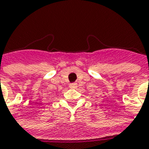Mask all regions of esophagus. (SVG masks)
I'll use <instances>...</instances> for the list:
<instances>
[{"mask_svg":"<svg viewBox=\"0 0 149 149\" xmlns=\"http://www.w3.org/2000/svg\"><path fill=\"white\" fill-rule=\"evenodd\" d=\"M77 86V83H73L70 84V88H75Z\"/></svg>","mask_w":149,"mask_h":149,"instance_id":"1","label":"esophagus"}]
</instances>
